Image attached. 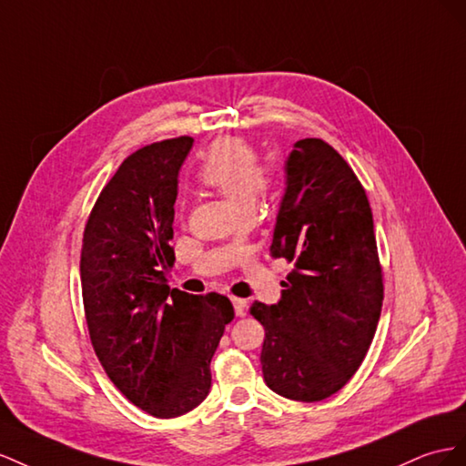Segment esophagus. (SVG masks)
Returning <instances> with one entry per match:
<instances>
[{"label": "esophagus", "mask_w": 466, "mask_h": 466, "mask_svg": "<svg viewBox=\"0 0 466 466\" xmlns=\"http://www.w3.org/2000/svg\"><path fill=\"white\" fill-rule=\"evenodd\" d=\"M232 304H234L236 316H246V309H248V300L246 299H232Z\"/></svg>", "instance_id": "esophagus-1"}]
</instances>
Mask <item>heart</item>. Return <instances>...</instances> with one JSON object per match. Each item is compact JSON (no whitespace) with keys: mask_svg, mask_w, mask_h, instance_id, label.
I'll use <instances>...</instances> for the list:
<instances>
[{"mask_svg":"<svg viewBox=\"0 0 466 466\" xmlns=\"http://www.w3.org/2000/svg\"><path fill=\"white\" fill-rule=\"evenodd\" d=\"M198 179L228 198L236 212L254 208L259 191L268 185L258 154L240 138H220L210 146Z\"/></svg>","mask_w":466,"mask_h":466,"instance_id":"1","label":"heart"}]
</instances>
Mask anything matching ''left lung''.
<instances>
[{
	"mask_svg": "<svg viewBox=\"0 0 466 466\" xmlns=\"http://www.w3.org/2000/svg\"><path fill=\"white\" fill-rule=\"evenodd\" d=\"M271 256L295 263L277 304L254 302L263 380L279 396L318 402L345 387L369 351L382 309L373 212L348 162L302 138L285 162Z\"/></svg>",
	"mask_w": 466,
	"mask_h": 466,
	"instance_id": "obj_1",
	"label": "left lung"
}]
</instances>
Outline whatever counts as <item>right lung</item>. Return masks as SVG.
<instances>
[{
	"mask_svg": "<svg viewBox=\"0 0 466 466\" xmlns=\"http://www.w3.org/2000/svg\"><path fill=\"white\" fill-rule=\"evenodd\" d=\"M193 138L130 154L84 230L82 295L93 350L115 387L154 418H177L210 390V359L234 318L218 295L169 289L177 176Z\"/></svg>",
	"mask_w": 466,
	"mask_h": 466,
	"instance_id": "1",
	"label": "right lung"
}]
</instances>
